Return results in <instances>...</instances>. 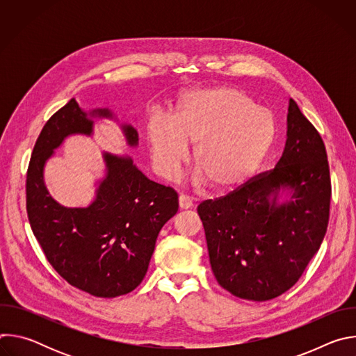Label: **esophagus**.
Masks as SVG:
<instances>
[{"mask_svg":"<svg viewBox=\"0 0 356 356\" xmlns=\"http://www.w3.org/2000/svg\"><path fill=\"white\" fill-rule=\"evenodd\" d=\"M193 206V201H191V198L188 197V195H184V194H180L179 195V207L181 209V210H187V209H190Z\"/></svg>","mask_w":356,"mask_h":356,"instance_id":"obj_1","label":"esophagus"}]
</instances>
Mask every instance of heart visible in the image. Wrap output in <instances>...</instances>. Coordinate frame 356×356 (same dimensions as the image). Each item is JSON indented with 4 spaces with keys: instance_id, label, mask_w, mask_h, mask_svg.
<instances>
[{
    "instance_id": "obj_1",
    "label": "heart",
    "mask_w": 356,
    "mask_h": 356,
    "mask_svg": "<svg viewBox=\"0 0 356 356\" xmlns=\"http://www.w3.org/2000/svg\"><path fill=\"white\" fill-rule=\"evenodd\" d=\"M275 135L273 114L232 87L188 92L172 120L155 117L146 127L150 156L161 175L173 176L187 158V145H194L195 168L220 191L257 172Z\"/></svg>"
}]
</instances>
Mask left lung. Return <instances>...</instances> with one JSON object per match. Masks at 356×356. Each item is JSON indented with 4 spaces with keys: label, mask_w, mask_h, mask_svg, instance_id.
<instances>
[{
    "label": "left lung",
    "mask_w": 356,
    "mask_h": 356,
    "mask_svg": "<svg viewBox=\"0 0 356 356\" xmlns=\"http://www.w3.org/2000/svg\"><path fill=\"white\" fill-rule=\"evenodd\" d=\"M282 188L292 190V200L277 205ZM330 201L324 142L290 98L286 147L275 169L197 209L218 284L253 301L287 291L320 249Z\"/></svg>",
    "instance_id": "obj_1"
}]
</instances>
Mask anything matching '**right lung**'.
<instances>
[{
    "instance_id": "1",
    "label": "right lung",
    "mask_w": 356,
    "mask_h": 356,
    "mask_svg": "<svg viewBox=\"0 0 356 356\" xmlns=\"http://www.w3.org/2000/svg\"><path fill=\"white\" fill-rule=\"evenodd\" d=\"M91 115L111 117L108 110ZM129 145L138 134L124 125ZM92 131L76 99L42 128L26 173V213L47 262L72 286L95 297H117L143 280L162 227L177 213V193L149 180L129 158L104 155L107 177L87 209H67L49 195L43 166L67 135Z\"/></svg>"
}]
</instances>
